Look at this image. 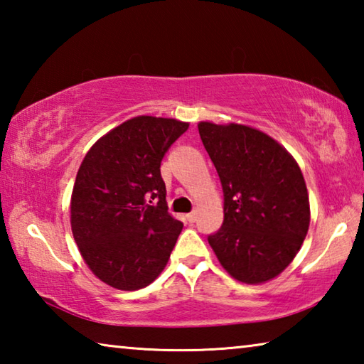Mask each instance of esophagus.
Masks as SVG:
<instances>
[{"mask_svg": "<svg viewBox=\"0 0 364 364\" xmlns=\"http://www.w3.org/2000/svg\"><path fill=\"white\" fill-rule=\"evenodd\" d=\"M186 218H188V221H189V223H194V221L197 220V212L194 210V212H191V213H188V215H186Z\"/></svg>", "mask_w": 364, "mask_h": 364, "instance_id": "obj_1", "label": "esophagus"}]
</instances>
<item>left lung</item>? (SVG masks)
Instances as JSON below:
<instances>
[{
	"mask_svg": "<svg viewBox=\"0 0 364 364\" xmlns=\"http://www.w3.org/2000/svg\"><path fill=\"white\" fill-rule=\"evenodd\" d=\"M199 134L223 188V225L208 236L234 279L260 284L282 273L310 226L306 184L295 159L252 127L200 122Z\"/></svg>",
	"mask_w": 364,
	"mask_h": 364,
	"instance_id": "obj_1",
	"label": "left lung"
}]
</instances>
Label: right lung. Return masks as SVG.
Returning a JSON list of instances; mask_svg holds the SVG:
<instances>
[{
    "label": "right lung",
    "instance_id": "add662e5",
    "mask_svg": "<svg viewBox=\"0 0 364 364\" xmlns=\"http://www.w3.org/2000/svg\"><path fill=\"white\" fill-rule=\"evenodd\" d=\"M189 123L139 115L86 152L70 200L85 263L120 291L149 286L167 264L183 223L168 213L160 162Z\"/></svg>",
    "mask_w": 364,
    "mask_h": 364
}]
</instances>
